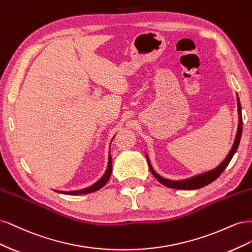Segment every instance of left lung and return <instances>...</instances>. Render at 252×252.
I'll return each mask as SVG.
<instances>
[{"instance_id":"left-lung-1","label":"left lung","mask_w":252,"mask_h":252,"mask_svg":"<svg viewBox=\"0 0 252 252\" xmlns=\"http://www.w3.org/2000/svg\"><path fill=\"white\" fill-rule=\"evenodd\" d=\"M238 112H239V125H238V131H236V135H235V140L234 143L232 145V147L229 151V154L227 155V157L225 158L224 161L220 163L218 167H216L215 169L209 170L207 172H204L201 174H196L194 177H191L189 179H185V180H179V181H173V180H168V179H165L161 175L158 174L154 168H152V166L150 164L149 158L146 155L147 158V162L149 165V169L151 171V173L155 175V178L163 184L164 186L168 187V188H173V189H181V190H194V189H200L206 185L210 184L215 180H217L220 173H222L226 167L229 164V162L231 161V158L233 157V155L235 154L236 149L239 147V144L241 141V135H242V130H243V120H242V107H241V103H240V98L238 96Z\"/></svg>"}]
</instances>
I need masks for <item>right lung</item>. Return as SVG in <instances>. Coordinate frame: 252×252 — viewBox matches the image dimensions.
<instances>
[{
	"label": "right lung",
	"instance_id": "1",
	"mask_svg": "<svg viewBox=\"0 0 252 252\" xmlns=\"http://www.w3.org/2000/svg\"><path fill=\"white\" fill-rule=\"evenodd\" d=\"M111 171H112V158L110 156V150H109V157H108V166H107V169H106L105 173L103 177L98 180L97 182H95L94 185H91L87 188H84L81 190H73V191H58L60 193H64V194H71V195H77V194H87V193H91V192H94L97 191V190H100L106 183L108 182L110 175H111Z\"/></svg>",
	"mask_w": 252,
	"mask_h": 252
}]
</instances>
